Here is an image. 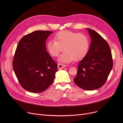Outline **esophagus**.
I'll use <instances>...</instances> for the list:
<instances>
[{"label":"esophagus","instance_id":"1","mask_svg":"<svg viewBox=\"0 0 123 123\" xmlns=\"http://www.w3.org/2000/svg\"><path fill=\"white\" fill-rule=\"evenodd\" d=\"M65 67H66V65H65V64H62L60 63L58 64V69L61 70Z\"/></svg>","mask_w":123,"mask_h":123}]
</instances>
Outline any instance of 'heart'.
<instances>
[{
	"instance_id": "1",
	"label": "heart",
	"mask_w": 123,
	"mask_h": 123,
	"mask_svg": "<svg viewBox=\"0 0 123 123\" xmlns=\"http://www.w3.org/2000/svg\"><path fill=\"white\" fill-rule=\"evenodd\" d=\"M55 40L48 41L47 50L52 56L57 57L63 51L64 47L65 51L59 59L60 61L63 63L81 60L88 52L89 38L83 33L63 30L56 33Z\"/></svg>"
}]
</instances>
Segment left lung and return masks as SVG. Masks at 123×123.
Returning <instances> with one entry per match:
<instances>
[{
	"label": "left lung",
	"instance_id": "left-lung-1",
	"mask_svg": "<svg viewBox=\"0 0 123 123\" xmlns=\"http://www.w3.org/2000/svg\"><path fill=\"white\" fill-rule=\"evenodd\" d=\"M87 29L91 38V45L87 54L79 62L74 82L83 89L93 90L104 85L113 63L108 42L95 31Z\"/></svg>",
	"mask_w": 123,
	"mask_h": 123
}]
</instances>
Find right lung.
<instances>
[{"mask_svg":"<svg viewBox=\"0 0 123 123\" xmlns=\"http://www.w3.org/2000/svg\"><path fill=\"white\" fill-rule=\"evenodd\" d=\"M53 32L35 31L23 36L17 45L13 68L19 84L27 91L42 92L54 80L57 64L47 52L45 45Z\"/></svg>","mask_w":123,"mask_h":123,"instance_id":"add662e5","label":"right lung"}]
</instances>
